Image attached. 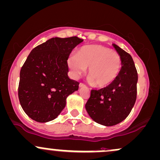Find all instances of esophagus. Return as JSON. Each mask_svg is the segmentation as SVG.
<instances>
[{
	"label": "esophagus",
	"mask_w": 160,
	"mask_h": 160,
	"mask_svg": "<svg viewBox=\"0 0 160 160\" xmlns=\"http://www.w3.org/2000/svg\"><path fill=\"white\" fill-rule=\"evenodd\" d=\"M79 87H80V88H81V87H86V86H85V84H83V83H80V84H79Z\"/></svg>",
	"instance_id": "34e87169"
}]
</instances>
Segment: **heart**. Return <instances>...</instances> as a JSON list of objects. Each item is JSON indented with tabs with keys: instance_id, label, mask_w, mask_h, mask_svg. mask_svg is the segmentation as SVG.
I'll return each instance as SVG.
<instances>
[{
	"instance_id": "1",
	"label": "heart",
	"mask_w": 160,
	"mask_h": 160,
	"mask_svg": "<svg viewBox=\"0 0 160 160\" xmlns=\"http://www.w3.org/2000/svg\"><path fill=\"white\" fill-rule=\"evenodd\" d=\"M68 65L72 76L78 77L87 71L89 81L97 87H103L111 84L117 78L122 59L118 54L100 45L81 47L77 54H71L68 59Z\"/></svg>"
}]
</instances>
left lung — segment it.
<instances>
[{
  "label": "left lung",
  "mask_w": 160,
  "mask_h": 160,
  "mask_svg": "<svg viewBox=\"0 0 160 160\" xmlns=\"http://www.w3.org/2000/svg\"><path fill=\"white\" fill-rule=\"evenodd\" d=\"M122 59V68L111 84L99 90L92 89L86 103L91 118L100 124L113 126L126 118L137 99L138 76L134 62L130 54L112 44Z\"/></svg>",
  "instance_id": "obj_1"
}]
</instances>
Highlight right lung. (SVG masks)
<instances>
[{
  "instance_id": "obj_1",
  "label": "right lung",
  "mask_w": 160,
  "mask_h": 160,
  "mask_svg": "<svg viewBox=\"0 0 160 160\" xmlns=\"http://www.w3.org/2000/svg\"><path fill=\"white\" fill-rule=\"evenodd\" d=\"M83 40L52 38L31 51L20 70L18 96L26 115L38 122L54 120L79 83L68 77V58Z\"/></svg>"
}]
</instances>
